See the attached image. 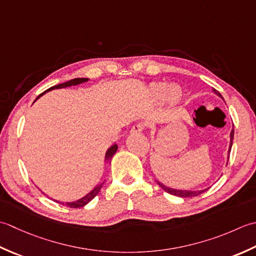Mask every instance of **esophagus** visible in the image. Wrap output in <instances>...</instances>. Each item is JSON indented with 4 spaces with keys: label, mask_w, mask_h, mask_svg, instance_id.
Instances as JSON below:
<instances>
[{
    "label": "esophagus",
    "mask_w": 256,
    "mask_h": 256,
    "mask_svg": "<svg viewBox=\"0 0 256 256\" xmlns=\"http://www.w3.org/2000/svg\"><path fill=\"white\" fill-rule=\"evenodd\" d=\"M144 129V124L142 122H138V124H134L132 130H130V132H132V134H139V132H142Z\"/></svg>",
    "instance_id": "1"
}]
</instances>
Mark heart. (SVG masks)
Returning a JSON list of instances; mask_svg holds the SVG:
<instances>
[{"mask_svg": "<svg viewBox=\"0 0 256 256\" xmlns=\"http://www.w3.org/2000/svg\"><path fill=\"white\" fill-rule=\"evenodd\" d=\"M166 92L168 94H166ZM149 97L152 102H159L166 97L169 104L176 105L181 100L182 92L178 87H172L169 90V86L166 82H154L149 88Z\"/></svg>", "mask_w": 256, "mask_h": 256, "instance_id": "b5f03b06", "label": "heart"}]
</instances>
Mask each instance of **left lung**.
Wrapping results in <instances>:
<instances>
[{
	"instance_id": "left-lung-1",
	"label": "left lung",
	"mask_w": 256,
	"mask_h": 256,
	"mask_svg": "<svg viewBox=\"0 0 256 256\" xmlns=\"http://www.w3.org/2000/svg\"><path fill=\"white\" fill-rule=\"evenodd\" d=\"M213 90H214V92L218 96L222 97L221 94L218 92L216 90H214V88H213ZM230 137H231V142H230V149H228V152H231V148H232V144H233V137H234V129H232V132H231ZM158 184L161 186V189H164L166 192H168V194H172V196H180V198H191V196H199V194H203V192H206V191L208 189H208L201 190V191H182V190H174V189H170V188L166 186H164V184H161L160 182H158Z\"/></svg>"
}]
</instances>
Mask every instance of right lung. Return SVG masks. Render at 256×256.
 <instances>
[{"mask_svg":"<svg viewBox=\"0 0 256 256\" xmlns=\"http://www.w3.org/2000/svg\"><path fill=\"white\" fill-rule=\"evenodd\" d=\"M87 80H88V78H74V80H68V82H62V84H60V85H56V86L50 87V88H48V90H46V92L52 90H55V88H64V87H68V86H72V85H78V84H80V82H87ZM46 92H42L38 98H36V99H38L42 95H44V94H45ZM36 99H35V100H36ZM117 148H118L117 144H114V146H112L110 148L108 149L107 154H106V159H107V160H112V156H114V154H116ZM102 184H104L97 186L95 188V189H94L92 192H90V194H88L87 196H85L84 198H82V199H80V200H77V201H75V202H66L65 206H70V208H82V206H86L88 202L92 201V200L94 199V198H95V196L98 194V192L100 191ZM60 203H62V202H60ZM62 204H64V203H62Z\"/></svg>","mask_w":256,"mask_h":256,"instance_id":"add662e5","label":"right lung"}]
</instances>
